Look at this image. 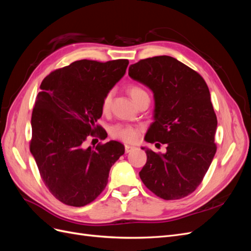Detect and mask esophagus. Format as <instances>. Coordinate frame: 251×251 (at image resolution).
<instances>
[{"instance_id":"1","label":"esophagus","mask_w":251,"mask_h":251,"mask_svg":"<svg viewBox=\"0 0 251 251\" xmlns=\"http://www.w3.org/2000/svg\"><path fill=\"white\" fill-rule=\"evenodd\" d=\"M125 150H126V153H130V151L136 150V148L133 147V146H127V144H126V146H125Z\"/></svg>"}]
</instances>
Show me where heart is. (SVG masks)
<instances>
[{"mask_svg":"<svg viewBox=\"0 0 251 251\" xmlns=\"http://www.w3.org/2000/svg\"><path fill=\"white\" fill-rule=\"evenodd\" d=\"M127 93L130 94L132 100L136 102L139 103L144 98L149 97L147 91L142 89L139 86L131 85L127 87ZM113 98V90L108 91L105 93L101 100L100 108L103 113H107L111 108V102ZM141 132V128L138 126H134L130 125H123V124H117L115 126H111L110 128V134L112 137L116 138L118 140L125 141V142H135L137 141L139 138V135Z\"/></svg>","mask_w":251,"mask_h":251,"instance_id":"heart-1","label":"heart"}]
</instances>
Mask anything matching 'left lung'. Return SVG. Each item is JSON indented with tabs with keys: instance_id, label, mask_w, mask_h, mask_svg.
Segmentation results:
<instances>
[{
	"instance_id": "left-lung-1",
	"label": "left lung",
	"mask_w": 251,
	"mask_h": 251,
	"mask_svg": "<svg viewBox=\"0 0 251 251\" xmlns=\"http://www.w3.org/2000/svg\"><path fill=\"white\" fill-rule=\"evenodd\" d=\"M128 75L154 93L155 121L146 141L166 146L147 153L140 179L164 200H178L200 185L217 151V116L206 82L195 70L168 55L140 59Z\"/></svg>"
}]
</instances>
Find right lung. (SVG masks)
<instances>
[{
    "label": "right lung",
    "mask_w": 251,
    "mask_h": 251,
    "mask_svg": "<svg viewBox=\"0 0 251 251\" xmlns=\"http://www.w3.org/2000/svg\"><path fill=\"white\" fill-rule=\"evenodd\" d=\"M127 59H81L51 72L41 83L31 116L30 151L45 185L57 200L81 207L107 186L125 147L118 141L85 149L88 137L105 138L96 125L103 95L124 76Z\"/></svg>",
    "instance_id": "1"
}]
</instances>
